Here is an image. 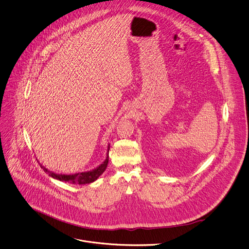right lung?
Here are the masks:
<instances>
[{
  "instance_id": "obj_1",
  "label": "right lung",
  "mask_w": 249,
  "mask_h": 249,
  "mask_svg": "<svg viewBox=\"0 0 249 249\" xmlns=\"http://www.w3.org/2000/svg\"><path fill=\"white\" fill-rule=\"evenodd\" d=\"M108 151H109V145L107 146V153L106 160L97 168L88 172H82V173H77L73 175H62V174H55L53 172H50L47 169H45V167H43L42 165H40V167L43 169L45 173L48 174L49 177H51L54 179L65 181V182H71L72 184H79V185L89 184L96 181L100 178V176L106 171L108 163Z\"/></svg>"
}]
</instances>
